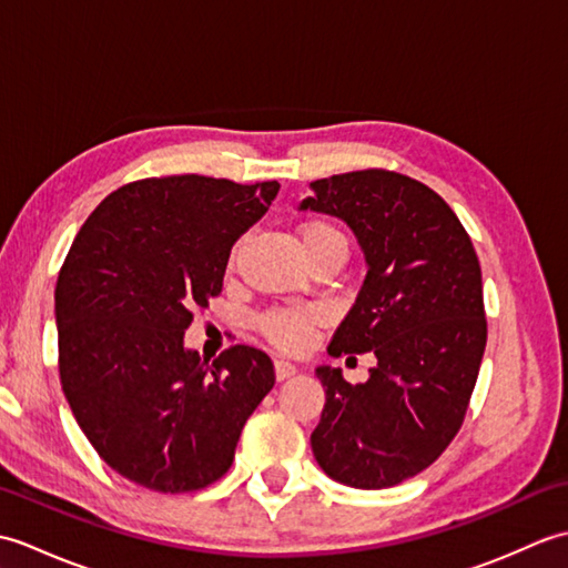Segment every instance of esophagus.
<instances>
[{
    "mask_svg": "<svg viewBox=\"0 0 568 568\" xmlns=\"http://www.w3.org/2000/svg\"><path fill=\"white\" fill-rule=\"evenodd\" d=\"M273 368H275V378L277 381H287V378H293L295 373H297V368L291 364V361H281V358L275 361Z\"/></svg>",
    "mask_w": 568,
    "mask_h": 568,
    "instance_id": "34e87169",
    "label": "esophagus"
}]
</instances>
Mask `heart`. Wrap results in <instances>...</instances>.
Instances as JSON below:
<instances>
[{
  "label": "heart",
  "instance_id": "heart-1",
  "mask_svg": "<svg viewBox=\"0 0 568 568\" xmlns=\"http://www.w3.org/2000/svg\"><path fill=\"white\" fill-rule=\"evenodd\" d=\"M300 241H303L307 258L315 256L320 251L336 248L346 253L348 248L346 236L329 222H310L305 226H300ZM315 322H317V315L312 310H297V307L271 310L268 315L261 317V332L268 336L275 346L295 352V348L305 346L312 324Z\"/></svg>",
  "mask_w": 568,
  "mask_h": 568
}]
</instances>
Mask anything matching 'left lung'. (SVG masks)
I'll use <instances>...</instances> for the list:
<instances>
[{
    "label": "left lung",
    "mask_w": 568,
    "mask_h": 568,
    "mask_svg": "<svg viewBox=\"0 0 568 568\" xmlns=\"http://www.w3.org/2000/svg\"><path fill=\"white\" fill-rule=\"evenodd\" d=\"M310 187L300 210L339 216L368 265L327 352L378 361L358 385L317 366L312 452L344 486L390 488L437 462L464 422L488 334L478 256L449 204L413 178L371 168Z\"/></svg>",
    "instance_id": "1"
}]
</instances>
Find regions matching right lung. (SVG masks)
I'll list each match as a JSON object with an SVG mask.
<instances>
[{
    "label": "right lung",
    "instance_id": "1",
    "mask_svg": "<svg viewBox=\"0 0 568 568\" xmlns=\"http://www.w3.org/2000/svg\"><path fill=\"white\" fill-rule=\"evenodd\" d=\"M277 190L275 180H139L104 197L72 241L55 285L60 383L119 476L187 493L232 466L273 364L236 344L210 366L185 346V329L192 310L222 293L232 246Z\"/></svg>",
    "mask_w": 568,
    "mask_h": 568
}]
</instances>
